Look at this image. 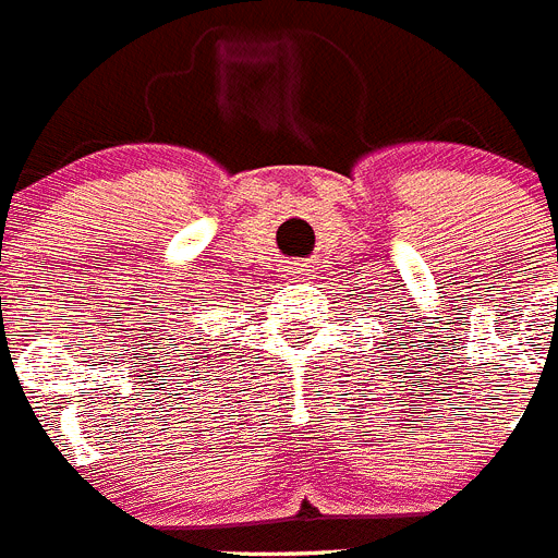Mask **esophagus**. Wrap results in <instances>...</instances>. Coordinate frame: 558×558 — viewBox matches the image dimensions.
Instances as JSON below:
<instances>
[{
	"label": "esophagus",
	"instance_id": "34e87169",
	"mask_svg": "<svg viewBox=\"0 0 558 558\" xmlns=\"http://www.w3.org/2000/svg\"><path fill=\"white\" fill-rule=\"evenodd\" d=\"M308 269H306V264H294V275H306Z\"/></svg>",
	"mask_w": 558,
	"mask_h": 558
}]
</instances>
